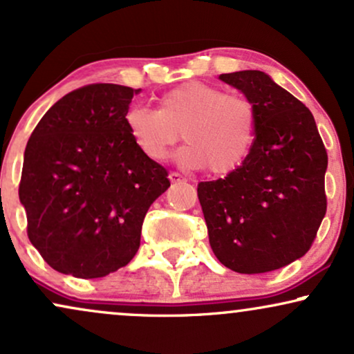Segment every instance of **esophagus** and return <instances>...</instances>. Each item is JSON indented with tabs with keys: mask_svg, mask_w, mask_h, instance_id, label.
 Returning <instances> with one entry per match:
<instances>
[{
	"mask_svg": "<svg viewBox=\"0 0 354 354\" xmlns=\"http://www.w3.org/2000/svg\"><path fill=\"white\" fill-rule=\"evenodd\" d=\"M169 180L172 182V184H180V182H185V178L180 176V174L177 172H170L169 174Z\"/></svg>",
	"mask_w": 354,
	"mask_h": 354,
	"instance_id": "34e87169",
	"label": "esophagus"
}]
</instances>
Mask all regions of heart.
Wrapping results in <instances>:
<instances>
[{
  "instance_id": "b5f03b06",
  "label": "heart",
  "mask_w": 354,
  "mask_h": 354,
  "mask_svg": "<svg viewBox=\"0 0 354 354\" xmlns=\"http://www.w3.org/2000/svg\"><path fill=\"white\" fill-rule=\"evenodd\" d=\"M141 152L162 162L182 139L177 159L187 169L208 167L215 176L238 169L254 141V110L244 98L203 82H187L165 91L157 110L134 106L124 116Z\"/></svg>"
}]
</instances>
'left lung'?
<instances>
[{"label":"left lung","instance_id":"1","mask_svg":"<svg viewBox=\"0 0 354 354\" xmlns=\"http://www.w3.org/2000/svg\"><path fill=\"white\" fill-rule=\"evenodd\" d=\"M254 110V142L225 178L200 182L208 238L221 264L261 274L310 250L326 212L325 146L313 115L268 73H221Z\"/></svg>","mask_w":354,"mask_h":354}]
</instances>
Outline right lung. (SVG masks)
Listing matches in <instances>:
<instances>
[{
  "label": "right lung",
  "mask_w": 354,
  "mask_h": 354,
  "mask_svg": "<svg viewBox=\"0 0 354 354\" xmlns=\"http://www.w3.org/2000/svg\"><path fill=\"white\" fill-rule=\"evenodd\" d=\"M139 90L95 84L52 104L24 151L19 200L28 236L47 264L78 279L115 272L133 259L144 216L170 187L124 116Z\"/></svg>",
  "instance_id": "right-lung-1"
}]
</instances>
